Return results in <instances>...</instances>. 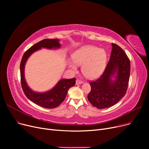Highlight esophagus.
Returning <instances> with one entry per match:
<instances>
[{
    "label": "esophagus",
    "instance_id": "1",
    "mask_svg": "<svg viewBox=\"0 0 149 149\" xmlns=\"http://www.w3.org/2000/svg\"><path fill=\"white\" fill-rule=\"evenodd\" d=\"M81 83H83L82 81H81L80 80H76V84H80Z\"/></svg>",
    "mask_w": 149,
    "mask_h": 149
}]
</instances>
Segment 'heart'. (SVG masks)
Here are the masks:
<instances>
[{
	"label": "heart",
	"instance_id": "1",
	"mask_svg": "<svg viewBox=\"0 0 149 149\" xmlns=\"http://www.w3.org/2000/svg\"><path fill=\"white\" fill-rule=\"evenodd\" d=\"M73 61H69V66L73 70L77 65H82L83 74L88 79H95L103 73L106 68L107 54L103 49L92 45L83 46L72 54Z\"/></svg>",
	"mask_w": 149,
	"mask_h": 149
}]
</instances>
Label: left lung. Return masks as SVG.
I'll return each mask as SVG.
<instances>
[{
    "instance_id": "1",
    "label": "left lung",
    "mask_w": 149,
    "mask_h": 149,
    "mask_svg": "<svg viewBox=\"0 0 149 149\" xmlns=\"http://www.w3.org/2000/svg\"><path fill=\"white\" fill-rule=\"evenodd\" d=\"M110 59L103 74L90 82L89 102L98 109L110 107L125 95L128 88L130 63L126 54L119 46L112 43ZM114 77V80L111 79Z\"/></svg>"
}]
</instances>
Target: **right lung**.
I'll use <instances>...</instances> for the list:
<instances>
[{"label": "right lung", "mask_w": 149, "mask_h": 149, "mask_svg": "<svg viewBox=\"0 0 149 149\" xmlns=\"http://www.w3.org/2000/svg\"><path fill=\"white\" fill-rule=\"evenodd\" d=\"M60 46L58 39H44L29 48L23 54L21 60L20 70L21 84L23 92L32 102L45 108L53 109L58 106L64 101L69 89L75 84L76 79L75 78L61 79L50 91L42 93L36 92L29 88L25 81L24 74L25 63L31 54L42 48L49 49H57L60 48Z\"/></svg>", "instance_id": "obj_1"}]
</instances>
